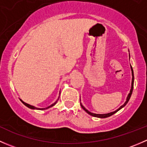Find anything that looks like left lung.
<instances>
[{"mask_svg": "<svg viewBox=\"0 0 147 147\" xmlns=\"http://www.w3.org/2000/svg\"><path fill=\"white\" fill-rule=\"evenodd\" d=\"M131 73H132V82H131V90H130V92H129V94L128 97H127V101H126V102H125V103L124 104V105H121V106L119 108V109H117V110H116V111H115V112H110V113H108V114H104V115H98V114H94V113H91V112H89L88 110H87V109H86L85 108H84V107L82 106V104L80 103V105H81V107H82V109H84V110L85 111V112H87V113H88L89 115H91V116L95 117H100V118H106V117H110V116H112V115H114V114H115V113H116L117 112H118V111H119L120 109H121V108H122L123 107H124V106H125V105H127V102H129V100L130 97H131V94H132L133 88H134V72H133V69H132V67H131Z\"/></svg>", "mask_w": 147, "mask_h": 147, "instance_id": "left-lung-1", "label": "left lung"}]
</instances>
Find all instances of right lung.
<instances>
[{
	"mask_svg": "<svg viewBox=\"0 0 147 147\" xmlns=\"http://www.w3.org/2000/svg\"><path fill=\"white\" fill-rule=\"evenodd\" d=\"M58 100H59V98H58ZM57 101H56L55 102L54 104H53V105H50V106H49V107H46V108H42V109H40V108H37V107H33V106H32V105H28V104H27V103H26V102H23L21 100V102H23V104H24L25 105H26V107H28V108H30V109H40V110H43V109H48V108H50V107H53V106H54L55 105L56 103H57Z\"/></svg>",
	"mask_w": 147,
	"mask_h": 147,
	"instance_id": "obj_1",
	"label": "right lung"
}]
</instances>
